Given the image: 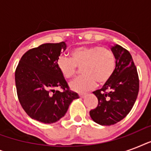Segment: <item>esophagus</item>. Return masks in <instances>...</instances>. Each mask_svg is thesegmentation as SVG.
<instances>
[{"label":"esophagus","mask_w":151,"mask_h":151,"mask_svg":"<svg viewBox=\"0 0 151 151\" xmlns=\"http://www.w3.org/2000/svg\"><path fill=\"white\" fill-rule=\"evenodd\" d=\"M85 96H86V94H85V93H81V94H79V96H80L81 98H84Z\"/></svg>","instance_id":"esophagus-1"}]
</instances>
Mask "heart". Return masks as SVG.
<instances>
[{
	"label": "heart",
	"instance_id": "b5f03b06",
	"mask_svg": "<svg viewBox=\"0 0 151 151\" xmlns=\"http://www.w3.org/2000/svg\"><path fill=\"white\" fill-rule=\"evenodd\" d=\"M57 66L64 78L68 79L77 73L81 66L84 73L70 83L75 92H85L93 88L96 84L103 85L110 80L116 67L114 54L106 48L99 46H79L70 52V58L60 56Z\"/></svg>",
	"mask_w": 151,
	"mask_h": 151
}]
</instances>
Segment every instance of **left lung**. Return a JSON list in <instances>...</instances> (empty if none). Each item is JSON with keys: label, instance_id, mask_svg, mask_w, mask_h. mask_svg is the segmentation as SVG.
<instances>
[{"label": "left lung", "instance_id": "1", "mask_svg": "<svg viewBox=\"0 0 151 151\" xmlns=\"http://www.w3.org/2000/svg\"><path fill=\"white\" fill-rule=\"evenodd\" d=\"M111 51L116 58L115 70L102 88L93 92L98 106L89 112L92 119L102 125L114 124L126 117L139 88L137 69L130 52L118 45Z\"/></svg>", "mask_w": 151, "mask_h": 151}]
</instances>
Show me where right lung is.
<instances>
[{
	"mask_svg": "<svg viewBox=\"0 0 151 151\" xmlns=\"http://www.w3.org/2000/svg\"><path fill=\"white\" fill-rule=\"evenodd\" d=\"M66 47V41H62L31 48L22 55L16 67L18 99L25 112L36 121L46 124L56 122L65 115L71 102L79 98L70 90L57 66V60Z\"/></svg>",
	"mask_w": 151,
	"mask_h": 151,
	"instance_id": "right-lung-1",
	"label": "right lung"
}]
</instances>
